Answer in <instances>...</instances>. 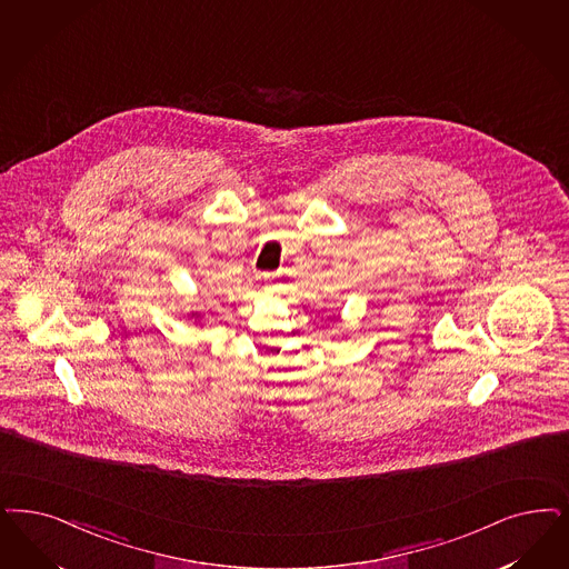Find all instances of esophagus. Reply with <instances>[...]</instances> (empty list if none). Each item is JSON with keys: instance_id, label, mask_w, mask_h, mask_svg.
<instances>
[{"instance_id": "esophagus-1", "label": "esophagus", "mask_w": 569, "mask_h": 569, "mask_svg": "<svg viewBox=\"0 0 569 569\" xmlns=\"http://www.w3.org/2000/svg\"><path fill=\"white\" fill-rule=\"evenodd\" d=\"M262 279H264V283H271V281H273V274L264 273L262 274Z\"/></svg>"}]
</instances>
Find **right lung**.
Listing matches in <instances>:
<instances>
[{
	"instance_id": "add662e5",
	"label": "right lung",
	"mask_w": 569,
	"mask_h": 569,
	"mask_svg": "<svg viewBox=\"0 0 569 569\" xmlns=\"http://www.w3.org/2000/svg\"><path fill=\"white\" fill-rule=\"evenodd\" d=\"M187 317H189V319H193L196 323H199V321H201V313H199V311H191V313H187Z\"/></svg>"
}]
</instances>
